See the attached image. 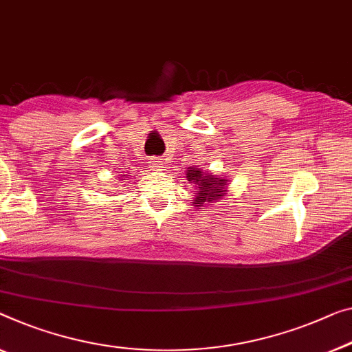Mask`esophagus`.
I'll return each mask as SVG.
<instances>
[{"label": "esophagus", "instance_id": "1", "mask_svg": "<svg viewBox=\"0 0 352 352\" xmlns=\"http://www.w3.org/2000/svg\"><path fill=\"white\" fill-rule=\"evenodd\" d=\"M150 162H151L150 167H151V169H155V170H158V169H161V167H162V164H161L162 161L160 158H153Z\"/></svg>", "mask_w": 352, "mask_h": 352}]
</instances>
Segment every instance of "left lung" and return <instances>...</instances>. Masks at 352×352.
Instances as JSON below:
<instances>
[{"label":"left lung","instance_id":"1","mask_svg":"<svg viewBox=\"0 0 352 352\" xmlns=\"http://www.w3.org/2000/svg\"><path fill=\"white\" fill-rule=\"evenodd\" d=\"M188 182H192L194 185L199 186L197 196L194 199L192 204H199V207H202V204L206 202H212L217 201L226 191V182L219 180V178L213 177V175H204V172L201 169H194L191 167L186 174Z\"/></svg>","mask_w":352,"mask_h":352}]
</instances>
